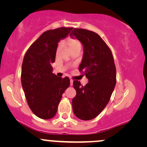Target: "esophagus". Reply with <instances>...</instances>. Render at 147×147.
Instances as JSON below:
<instances>
[{"instance_id":"esophagus-1","label":"esophagus","mask_w":147,"mask_h":147,"mask_svg":"<svg viewBox=\"0 0 147 147\" xmlns=\"http://www.w3.org/2000/svg\"><path fill=\"white\" fill-rule=\"evenodd\" d=\"M70 86H72V84H73V80H72V79H70Z\"/></svg>"}]
</instances>
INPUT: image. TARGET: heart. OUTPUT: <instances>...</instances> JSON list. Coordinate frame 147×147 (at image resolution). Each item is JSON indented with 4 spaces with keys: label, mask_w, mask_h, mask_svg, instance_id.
<instances>
[{
    "label": "heart",
    "mask_w": 147,
    "mask_h": 147,
    "mask_svg": "<svg viewBox=\"0 0 147 147\" xmlns=\"http://www.w3.org/2000/svg\"><path fill=\"white\" fill-rule=\"evenodd\" d=\"M66 43L71 50V51L76 50V49H81L82 48V43L79 39L76 38H72V37L68 38L66 39ZM62 45H63V42L60 41L57 45V51H59L62 48Z\"/></svg>",
    "instance_id": "1"
}]
</instances>
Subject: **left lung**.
Listing matches in <instances>:
<instances>
[{"instance_id": "obj_1", "label": "left lung", "mask_w": 147, "mask_h": 147, "mask_svg": "<svg viewBox=\"0 0 147 147\" xmlns=\"http://www.w3.org/2000/svg\"><path fill=\"white\" fill-rule=\"evenodd\" d=\"M70 36H75L84 45L80 72L88 79L85 86L75 80L77 94L72 99L75 116L82 120L97 117L110 100L116 84V68L111 49L99 34L85 29L75 28Z\"/></svg>"}]
</instances>
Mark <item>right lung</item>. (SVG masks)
<instances>
[{"mask_svg":"<svg viewBox=\"0 0 147 147\" xmlns=\"http://www.w3.org/2000/svg\"><path fill=\"white\" fill-rule=\"evenodd\" d=\"M72 28H59L43 32L27 50L21 69V84L28 106L37 117L51 119L64 91L70 86L68 77L52 73L59 41L70 34Z\"/></svg>","mask_w":147,"mask_h":147,"instance_id":"obj_1","label":"right lung"}]
</instances>
